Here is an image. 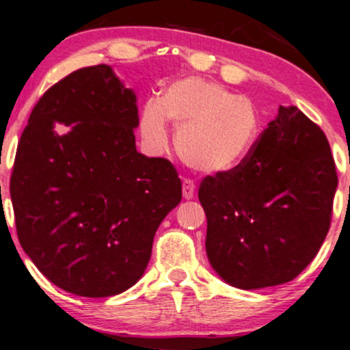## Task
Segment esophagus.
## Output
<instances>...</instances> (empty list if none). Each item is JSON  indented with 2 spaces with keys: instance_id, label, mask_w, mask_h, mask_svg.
Wrapping results in <instances>:
<instances>
[{
  "instance_id": "34e87169",
  "label": "esophagus",
  "mask_w": 350,
  "mask_h": 350,
  "mask_svg": "<svg viewBox=\"0 0 350 350\" xmlns=\"http://www.w3.org/2000/svg\"><path fill=\"white\" fill-rule=\"evenodd\" d=\"M194 194H196L194 180L184 179L183 180V198L186 200H191V199H194Z\"/></svg>"
}]
</instances>
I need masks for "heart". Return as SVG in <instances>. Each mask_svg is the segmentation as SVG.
Returning <instances> with one entry per match:
<instances>
[{
	"label": "heart",
	"mask_w": 350,
	"mask_h": 350,
	"mask_svg": "<svg viewBox=\"0 0 350 350\" xmlns=\"http://www.w3.org/2000/svg\"><path fill=\"white\" fill-rule=\"evenodd\" d=\"M174 124L176 151L191 170L226 174L237 170L256 146L262 116L252 100L200 77H184L144 102L138 130L144 150L161 154Z\"/></svg>",
	"instance_id": "obj_1"
}]
</instances>
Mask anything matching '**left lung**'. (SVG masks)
Masks as SVG:
<instances>
[{
  "mask_svg": "<svg viewBox=\"0 0 350 350\" xmlns=\"http://www.w3.org/2000/svg\"><path fill=\"white\" fill-rule=\"evenodd\" d=\"M336 189L326 135L296 107H280L237 170L200 183L208 263L239 290L296 278L326 239Z\"/></svg>",
  "mask_w": 350,
  "mask_h": 350,
  "instance_id": "8db88e82",
  "label": "left lung"
}]
</instances>
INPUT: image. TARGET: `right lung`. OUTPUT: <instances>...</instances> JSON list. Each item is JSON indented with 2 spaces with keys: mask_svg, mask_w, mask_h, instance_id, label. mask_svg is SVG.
Listing matches in <instances>:
<instances>
[{
  "mask_svg": "<svg viewBox=\"0 0 350 350\" xmlns=\"http://www.w3.org/2000/svg\"><path fill=\"white\" fill-rule=\"evenodd\" d=\"M136 128L135 92L100 64L51 87L21 135L10 184L19 243L72 295L133 286L183 198L174 166L136 151Z\"/></svg>",
  "mask_w": 350,
  "mask_h": 350,
  "instance_id": "obj_1",
  "label": "right lung"
}]
</instances>
